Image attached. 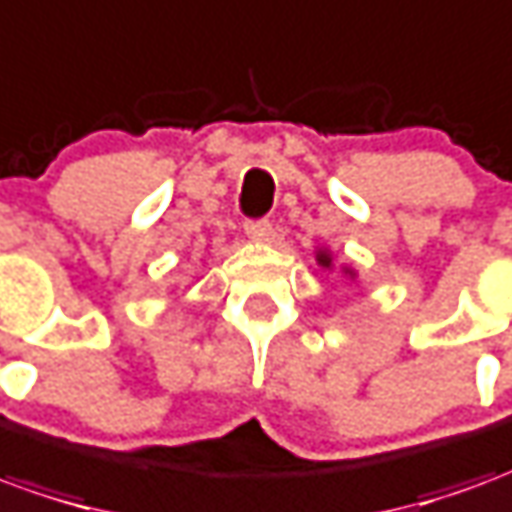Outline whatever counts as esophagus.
Wrapping results in <instances>:
<instances>
[{
	"instance_id": "34e87169",
	"label": "esophagus",
	"mask_w": 512,
	"mask_h": 512,
	"mask_svg": "<svg viewBox=\"0 0 512 512\" xmlns=\"http://www.w3.org/2000/svg\"><path fill=\"white\" fill-rule=\"evenodd\" d=\"M244 230L249 238H255V241H266L268 235H271V221L268 219H249L244 224Z\"/></svg>"
}]
</instances>
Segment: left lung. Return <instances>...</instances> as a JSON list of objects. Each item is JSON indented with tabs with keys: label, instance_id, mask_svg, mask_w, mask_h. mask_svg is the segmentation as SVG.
I'll use <instances>...</instances> for the list:
<instances>
[{
	"label": "left lung",
	"instance_id": "left-lung-1",
	"mask_svg": "<svg viewBox=\"0 0 512 512\" xmlns=\"http://www.w3.org/2000/svg\"><path fill=\"white\" fill-rule=\"evenodd\" d=\"M318 263L324 268H330V255H327V252H318Z\"/></svg>",
	"mask_w": 512,
	"mask_h": 512
}]
</instances>
